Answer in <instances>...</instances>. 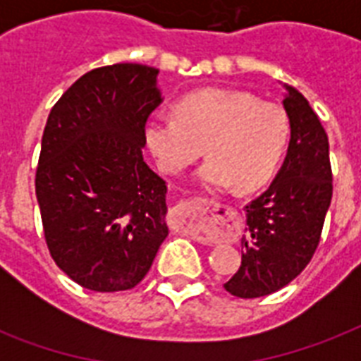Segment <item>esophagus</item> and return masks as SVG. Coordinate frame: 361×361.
Instances as JSON below:
<instances>
[{"label": "esophagus", "mask_w": 361, "mask_h": 361, "mask_svg": "<svg viewBox=\"0 0 361 361\" xmlns=\"http://www.w3.org/2000/svg\"><path fill=\"white\" fill-rule=\"evenodd\" d=\"M221 208L219 202L215 200H206V198H192V200H185L178 206V215H180V223L189 231L197 232L200 231V226L209 215L217 212Z\"/></svg>", "instance_id": "obj_1"}]
</instances>
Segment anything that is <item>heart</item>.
Instances as JSON below:
<instances>
[{"mask_svg":"<svg viewBox=\"0 0 361 361\" xmlns=\"http://www.w3.org/2000/svg\"><path fill=\"white\" fill-rule=\"evenodd\" d=\"M176 118H149L144 140L157 164L178 174L202 155L209 157L195 180L204 187L252 192L271 180L288 144L285 110L249 93L204 87L174 104Z\"/></svg>","mask_w":361,"mask_h":361,"instance_id":"heart-1","label":"heart"}]
</instances>
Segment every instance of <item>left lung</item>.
<instances>
[{
    "label": "left lung",
    "instance_id": "left-lung-1",
    "mask_svg": "<svg viewBox=\"0 0 361 361\" xmlns=\"http://www.w3.org/2000/svg\"><path fill=\"white\" fill-rule=\"evenodd\" d=\"M283 87L290 142L275 180L245 206L241 266L225 283L238 298L268 296L302 274L317 251L331 202L328 135L307 99L296 87Z\"/></svg>",
    "mask_w": 361,
    "mask_h": 361
}]
</instances>
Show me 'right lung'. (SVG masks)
<instances>
[{"mask_svg": "<svg viewBox=\"0 0 361 361\" xmlns=\"http://www.w3.org/2000/svg\"><path fill=\"white\" fill-rule=\"evenodd\" d=\"M159 69L116 63L80 76L42 133L35 192L50 255L95 292L140 283L169 236L166 185L142 157L163 103Z\"/></svg>", "mask_w": 361, "mask_h": 361, "instance_id": "1", "label": "right lung"}]
</instances>
